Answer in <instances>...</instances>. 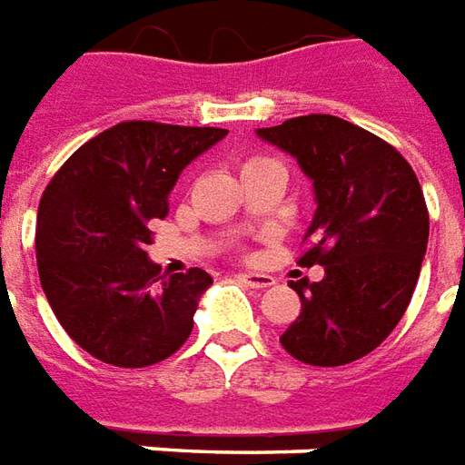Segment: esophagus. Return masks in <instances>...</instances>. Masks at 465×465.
I'll use <instances>...</instances> for the list:
<instances>
[{
  "mask_svg": "<svg viewBox=\"0 0 465 465\" xmlns=\"http://www.w3.org/2000/svg\"><path fill=\"white\" fill-rule=\"evenodd\" d=\"M238 280H242L245 285H250V288H258V291H262V288H270L275 280H272V275H268V272H238Z\"/></svg>",
  "mask_w": 465,
  "mask_h": 465,
  "instance_id": "1",
  "label": "esophagus"
}]
</instances>
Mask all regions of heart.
<instances>
[{"instance_id":"b5f03b06","label":"heart","mask_w":465,"mask_h":465,"mask_svg":"<svg viewBox=\"0 0 465 465\" xmlns=\"http://www.w3.org/2000/svg\"><path fill=\"white\" fill-rule=\"evenodd\" d=\"M252 163H258V160H252ZM250 164V163H248Z\"/></svg>"}]
</instances>
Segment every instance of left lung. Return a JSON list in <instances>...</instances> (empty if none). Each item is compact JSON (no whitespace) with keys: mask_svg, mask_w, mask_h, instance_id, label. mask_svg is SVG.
<instances>
[{"mask_svg":"<svg viewBox=\"0 0 465 465\" xmlns=\"http://www.w3.org/2000/svg\"><path fill=\"white\" fill-rule=\"evenodd\" d=\"M260 140L298 160L315 213L302 265L321 282H291L301 315L280 335L308 365L353 363L383 343L416 291L428 245V210L416 173L396 147L332 114L260 127Z\"/></svg>","mask_w":465,"mask_h":465,"instance_id":"left-lung-1","label":"left lung"}]
</instances>
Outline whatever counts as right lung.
<instances>
[{"label":"right lung","mask_w":465,"mask_h":465,"mask_svg":"<svg viewBox=\"0 0 465 465\" xmlns=\"http://www.w3.org/2000/svg\"><path fill=\"white\" fill-rule=\"evenodd\" d=\"M227 134L217 127L120 122L62 164L39 200L42 291L74 343L102 363H160L193 332L213 285L203 268L160 275L147 258L153 220L195 157Z\"/></svg>","instance_id":"obj_1"}]
</instances>
